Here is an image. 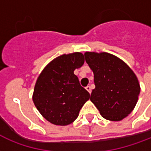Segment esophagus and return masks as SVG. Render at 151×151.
I'll list each match as a JSON object with an SVG mask.
<instances>
[{
	"label": "esophagus",
	"instance_id": "34e87169",
	"mask_svg": "<svg viewBox=\"0 0 151 151\" xmlns=\"http://www.w3.org/2000/svg\"><path fill=\"white\" fill-rule=\"evenodd\" d=\"M86 88V90H87V91H88V92H89V93H91V92H92V90H91V87H90V86H87L86 88Z\"/></svg>",
	"mask_w": 151,
	"mask_h": 151
}]
</instances>
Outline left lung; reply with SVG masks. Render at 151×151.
I'll return each instance as SVG.
<instances>
[{"label": "left lung", "mask_w": 151, "mask_h": 151, "mask_svg": "<svg viewBox=\"0 0 151 151\" xmlns=\"http://www.w3.org/2000/svg\"><path fill=\"white\" fill-rule=\"evenodd\" d=\"M84 57L94 74L96 88L91 101L105 119L118 122L125 118L134 109L140 93L134 71L109 53L85 52Z\"/></svg>", "instance_id": "left-lung-1"}]
</instances>
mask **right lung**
I'll list each match as a JSON object with an SVG mask.
<instances>
[{
	"label": "right lung",
	"instance_id": "1",
	"mask_svg": "<svg viewBox=\"0 0 151 151\" xmlns=\"http://www.w3.org/2000/svg\"><path fill=\"white\" fill-rule=\"evenodd\" d=\"M84 63L82 53L62 55L47 65L35 83L33 101L45 119L57 125L71 124L90 94L74 74Z\"/></svg>",
	"mask_w": 151,
	"mask_h": 151
}]
</instances>
